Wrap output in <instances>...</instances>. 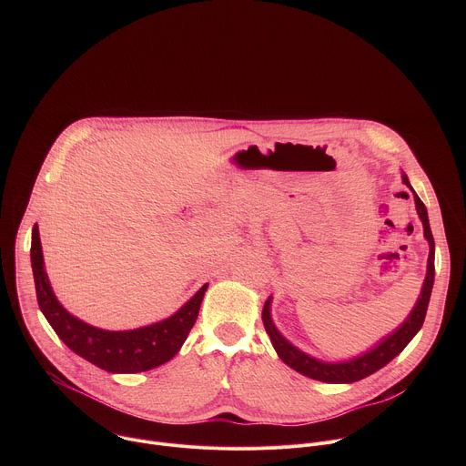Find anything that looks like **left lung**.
I'll return each mask as SVG.
<instances>
[{"instance_id": "left-lung-1", "label": "left lung", "mask_w": 466, "mask_h": 466, "mask_svg": "<svg viewBox=\"0 0 466 466\" xmlns=\"http://www.w3.org/2000/svg\"><path fill=\"white\" fill-rule=\"evenodd\" d=\"M402 180L406 186L411 187L410 180L406 175H402ZM413 191V187H411ZM415 193V191H413ZM415 205H417V212L419 218L424 225V236L430 243V256H428V273L422 284V291L420 297L413 308V311L410 313V317L400 324L396 331H392L390 336L383 338L374 349H370L369 352L349 360V361H341V363H326L320 360H315L308 354H304L302 350H299L297 347H293L280 331L277 329V326L273 324L271 319V299H268L261 311V320L265 326V331L279 354V358L289 365L291 369H295L297 372L311 378V380H319L324 383H352V381H360L367 376H370L372 372L380 370L381 367H385L390 360H394L398 354H400L408 343L417 336V331L422 328L424 324V317L428 311V304H430V297H431V289H433V280H435V241H433V234L430 228V219H428V210L424 207V203L419 198V195L415 193Z\"/></svg>"}]
</instances>
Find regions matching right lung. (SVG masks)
<instances>
[{"label":"right lung","instance_id":"obj_1","mask_svg":"<svg viewBox=\"0 0 466 466\" xmlns=\"http://www.w3.org/2000/svg\"><path fill=\"white\" fill-rule=\"evenodd\" d=\"M31 268L38 306L55 334L77 356L106 372L117 374L144 372L169 361L184 345L208 288L205 284L177 313L160 322L137 329L110 331L83 322L56 300L44 269L38 225L33 228Z\"/></svg>","mask_w":466,"mask_h":466}]
</instances>
